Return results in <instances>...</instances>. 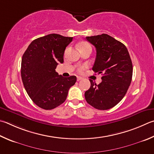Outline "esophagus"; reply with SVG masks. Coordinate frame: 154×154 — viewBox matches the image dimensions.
I'll use <instances>...</instances> for the list:
<instances>
[{
	"instance_id": "esophagus-1",
	"label": "esophagus",
	"mask_w": 154,
	"mask_h": 154,
	"mask_svg": "<svg viewBox=\"0 0 154 154\" xmlns=\"http://www.w3.org/2000/svg\"><path fill=\"white\" fill-rule=\"evenodd\" d=\"M82 79H83V78H82V77H79V76H78V77H77V80L78 81V82H79V81L82 80Z\"/></svg>"
}]
</instances>
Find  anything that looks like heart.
<instances>
[{"label":"heart","mask_w":154,"mask_h":154,"mask_svg":"<svg viewBox=\"0 0 154 154\" xmlns=\"http://www.w3.org/2000/svg\"><path fill=\"white\" fill-rule=\"evenodd\" d=\"M88 47H91V46L88 42H80L79 44H78V48H79L80 50L88 48ZM85 68V66H82L81 67H79V71H82L83 70H84Z\"/></svg>","instance_id":"heart-1"}]
</instances>
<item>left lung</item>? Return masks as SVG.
<instances>
[{"mask_svg": "<svg viewBox=\"0 0 154 154\" xmlns=\"http://www.w3.org/2000/svg\"><path fill=\"white\" fill-rule=\"evenodd\" d=\"M95 46L96 57L92 70L102 73V82L97 85L89 79L91 86L85 92L87 102L98 110L115 106L123 98L131 83L133 65L123 44L106 33L86 37Z\"/></svg>", "mask_w": 154, "mask_h": 154, "instance_id": "left-lung-1", "label": "left lung"}]
</instances>
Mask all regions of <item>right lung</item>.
I'll return each mask as SVG.
<instances>
[{"mask_svg":"<svg viewBox=\"0 0 154 154\" xmlns=\"http://www.w3.org/2000/svg\"><path fill=\"white\" fill-rule=\"evenodd\" d=\"M72 40V37L48 34L32 41L22 57L24 88L32 101L44 110L62 104L77 81L73 75L64 77L55 71L58 63L64 62V52Z\"/></svg>","mask_w":154,"mask_h":154,"instance_id":"obj_1","label":"right lung"}]
</instances>
